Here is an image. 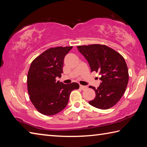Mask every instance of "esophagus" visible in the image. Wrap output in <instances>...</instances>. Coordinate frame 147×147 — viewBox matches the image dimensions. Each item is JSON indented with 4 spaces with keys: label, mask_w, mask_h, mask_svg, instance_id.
Listing matches in <instances>:
<instances>
[{
    "label": "esophagus",
    "mask_w": 147,
    "mask_h": 147,
    "mask_svg": "<svg viewBox=\"0 0 147 147\" xmlns=\"http://www.w3.org/2000/svg\"><path fill=\"white\" fill-rule=\"evenodd\" d=\"M80 89H81V90H85V89H86V88H87V86H83V85H80Z\"/></svg>",
    "instance_id": "34e87169"
}]
</instances>
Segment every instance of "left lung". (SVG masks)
Returning a JSON list of instances; mask_svg holds the SVG:
<instances>
[{
	"instance_id": "obj_1",
	"label": "left lung",
	"mask_w": 147,
	"mask_h": 147,
	"mask_svg": "<svg viewBox=\"0 0 147 147\" xmlns=\"http://www.w3.org/2000/svg\"><path fill=\"white\" fill-rule=\"evenodd\" d=\"M88 62L91 72H98L101 83L95 90V97L89 104L96 108L108 109L120 100L129 80L128 69L124 57L104 45L93 44L77 47Z\"/></svg>"
}]
</instances>
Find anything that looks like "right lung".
I'll return each mask as SVG.
<instances>
[{
  "mask_svg": "<svg viewBox=\"0 0 147 147\" xmlns=\"http://www.w3.org/2000/svg\"><path fill=\"white\" fill-rule=\"evenodd\" d=\"M73 47L49 49L34 59L27 77L30 99L36 109L45 115H52L63 110L71 92L79 88V84H64L56 81L63 73L64 59Z\"/></svg>",
  "mask_w": 147,
  "mask_h": 147,
  "instance_id": "1",
  "label": "right lung"
}]
</instances>
